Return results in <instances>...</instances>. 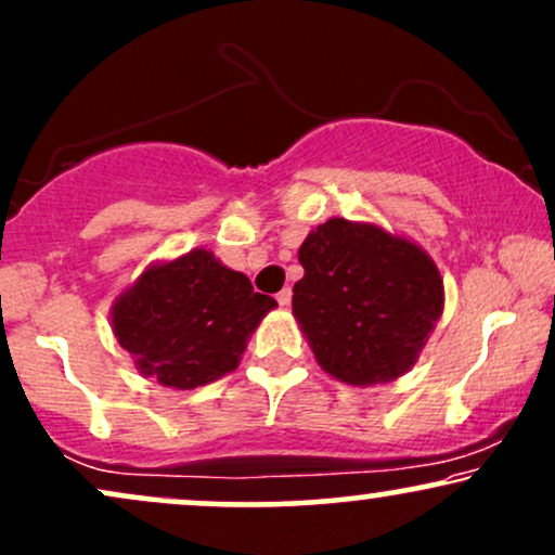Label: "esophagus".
Instances as JSON below:
<instances>
[{
  "instance_id": "esophagus-1",
  "label": "esophagus",
  "mask_w": 555,
  "mask_h": 555,
  "mask_svg": "<svg viewBox=\"0 0 555 555\" xmlns=\"http://www.w3.org/2000/svg\"><path fill=\"white\" fill-rule=\"evenodd\" d=\"M276 302L282 305V308H289V305H292V289H289V286H284V289L279 292V295H276Z\"/></svg>"
}]
</instances>
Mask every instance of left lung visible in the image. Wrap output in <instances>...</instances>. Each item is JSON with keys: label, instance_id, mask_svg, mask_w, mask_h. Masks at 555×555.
<instances>
[{"label": "left lung", "instance_id": "left-lung-1", "mask_svg": "<svg viewBox=\"0 0 555 555\" xmlns=\"http://www.w3.org/2000/svg\"><path fill=\"white\" fill-rule=\"evenodd\" d=\"M292 315L318 365L349 386L397 380L443 313V279L417 242L373 221L328 219L299 245Z\"/></svg>", "mask_w": 555, "mask_h": 555}]
</instances>
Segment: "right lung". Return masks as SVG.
I'll use <instances>...</instances> for the list:
<instances>
[{"mask_svg": "<svg viewBox=\"0 0 555 555\" xmlns=\"http://www.w3.org/2000/svg\"><path fill=\"white\" fill-rule=\"evenodd\" d=\"M276 299L253 292L206 247L156 260L112 302V331L135 371L190 391L237 371L253 331Z\"/></svg>", "mask_w": 555, "mask_h": 555, "instance_id": "add662e5", "label": "right lung"}]
</instances>
